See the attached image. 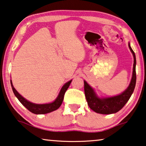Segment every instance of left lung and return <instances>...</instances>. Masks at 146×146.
<instances>
[{
  "label": "left lung",
  "mask_w": 146,
  "mask_h": 146,
  "mask_svg": "<svg viewBox=\"0 0 146 146\" xmlns=\"http://www.w3.org/2000/svg\"><path fill=\"white\" fill-rule=\"evenodd\" d=\"M129 48L133 56V68L132 78L129 86L121 94L115 96L106 98H99L96 95L94 90L84 81V93L86 101L90 109L95 112L102 113V114H110L116 113L120 110L124 106L130 98L135 86L136 82V72H135V64L136 60L134 52L131 49L129 44Z\"/></svg>",
  "instance_id": "8db88e82"
}]
</instances>
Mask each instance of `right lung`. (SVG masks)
<instances>
[{
    "label": "right lung",
    "mask_w": 146,
    "mask_h": 146,
    "mask_svg": "<svg viewBox=\"0 0 146 146\" xmlns=\"http://www.w3.org/2000/svg\"><path fill=\"white\" fill-rule=\"evenodd\" d=\"M72 80L68 82L67 83H66L63 86V87L62 88L57 98L55 100V101H54L53 102L50 104H35L31 103L27 100L25 98L22 96L21 95L19 94V93L16 90L15 88H14L12 81H11V86L13 88V91L16 97L17 98L18 100L21 102V103L25 106L26 108L29 110L30 111H31L32 113H35V114H44V113H50L51 111H53L59 108L60 106L62 103L64 96L66 91L67 90V89L68 88Z\"/></svg>",
    "instance_id": "1"
}]
</instances>
